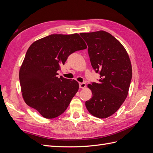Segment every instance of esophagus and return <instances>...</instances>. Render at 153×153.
I'll list each match as a JSON object with an SVG mask.
<instances>
[{
  "instance_id": "34e87169",
  "label": "esophagus",
  "mask_w": 153,
  "mask_h": 153,
  "mask_svg": "<svg viewBox=\"0 0 153 153\" xmlns=\"http://www.w3.org/2000/svg\"><path fill=\"white\" fill-rule=\"evenodd\" d=\"M86 86V84H85V83H80V84H79V87L80 88H81V89H83V88L85 87Z\"/></svg>"
}]
</instances>
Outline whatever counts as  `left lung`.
<instances>
[{"mask_svg":"<svg viewBox=\"0 0 153 153\" xmlns=\"http://www.w3.org/2000/svg\"><path fill=\"white\" fill-rule=\"evenodd\" d=\"M88 46L91 66L100 75L88 85L92 97L85 101L89 113L98 118L114 114L126 100L132 78L128 54L122 44L103 30L80 33Z\"/></svg>","mask_w":153,"mask_h":153,"instance_id":"obj_1","label":"left lung"}]
</instances>
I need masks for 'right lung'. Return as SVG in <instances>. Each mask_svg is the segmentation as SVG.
<instances>
[{"label": "right lung", "instance_id": "1", "mask_svg": "<svg viewBox=\"0 0 153 153\" xmlns=\"http://www.w3.org/2000/svg\"><path fill=\"white\" fill-rule=\"evenodd\" d=\"M87 48L78 34H51L32 43L20 69L22 96L26 104L47 119L61 115L77 92L79 85L57 71L69 55Z\"/></svg>", "mask_w": 153, "mask_h": 153}]
</instances>
